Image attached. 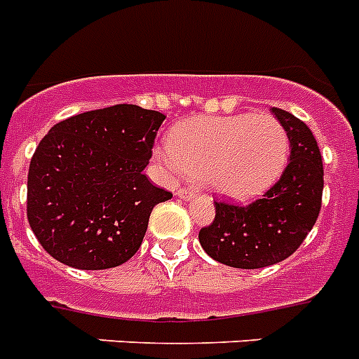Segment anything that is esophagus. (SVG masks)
<instances>
[{
  "mask_svg": "<svg viewBox=\"0 0 359 359\" xmlns=\"http://www.w3.org/2000/svg\"><path fill=\"white\" fill-rule=\"evenodd\" d=\"M191 195H194V189H186V188L177 189V197H180V199H191Z\"/></svg>",
  "mask_w": 359,
  "mask_h": 359,
  "instance_id": "esophagus-1",
  "label": "esophagus"
}]
</instances>
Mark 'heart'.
<instances>
[{
    "label": "heart",
    "instance_id": "heart-1",
    "mask_svg": "<svg viewBox=\"0 0 359 359\" xmlns=\"http://www.w3.org/2000/svg\"><path fill=\"white\" fill-rule=\"evenodd\" d=\"M175 173L205 180L230 201H249L275 184L290 156V136L269 114L189 118L170 134V145L154 149Z\"/></svg>",
    "mask_w": 359,
    "mask_h": 359
}]
</instances>
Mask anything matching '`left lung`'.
I'll return each mask as SVG.
<instances>
[{"label":"left lung","instance_id":"1","mask_svg":"<svg viewBox=\"0 0 359 359\" xmlns=\"http://www.w3.org/2000/svg\"><path fill=\"white\" fill-rule=\"evenodd\" d=\"M290 136V162L280 180L247 206L215 203V219L201 229L210 258L238 269H258L291 256L313 229L321 212L323 158L308 125L273 109Z\"/></svg>","mask_w":359,"mask_h":359}]
</instances>
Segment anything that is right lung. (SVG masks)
I'll list each match as a JSON object with an SVG mask.
<instances>
[{
  "instance_id": "obj_1",
  "label": "right lung",
  "mask_w": 359,
  "mask_h": 359,
  "mask_svg": "<svg viewBox=\"0 0 359 359\" xmlns=\"http://www.w3.org/2000/svg\"><path fill=\"white\" fill-rule=\"evenodd\" d=\"M164 119L114 104L72 116L43 136L29 165L27 219L55 260L95 271L136 255L153 208L173 197L142 173Z\"/></svg>"
}]
</instances>
